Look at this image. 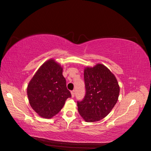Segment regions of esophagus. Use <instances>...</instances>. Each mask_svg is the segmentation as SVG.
<instances>
[{"instance_id": "34e87169", "label": "esophagus", "mask_w": 151, "mask_h": 151, "mask_svg": "<svg viewBox=\"0 0 151 151\" xmlns=\"http://www.w3.org/2000/svg\"><path fill=\"white\" fill-rule=\"evenodd\" d=\"M71 96H72V97H75V91H74V90L71 91Z\"/></svg>"}]
</instances>
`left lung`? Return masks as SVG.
I'll use <instances>...</instances> for the list:
<instances>
[{
    "mask_svg": "<svg viewBox=\"0 0 151 151\" xmlns=\"http://www.w3.org/2000/svg\"><path fill=\"white\" fill-rule=\"evenodd\" d=\"M84 76L86 95L82 101H77L78 110L86 122L99 121L117 103L119 86L114 74L101 63L86 67Z\"/></svg>",
    "mask_w": 151,
    "mask_h": 151,
    "instance_id": "left-lung-1",
    "label": "left lung"
}]
</instances>
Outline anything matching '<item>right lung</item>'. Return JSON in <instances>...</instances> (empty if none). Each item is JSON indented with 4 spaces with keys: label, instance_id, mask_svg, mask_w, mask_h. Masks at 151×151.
Wrapping results in <instances>:
<instances>
[{
    "label": "right lung",
    "instance_id": "add662e5",
    "mask_svg": "<svg viewBox=\"0 0 151 151\" xmlns=\"http://www.w3.org/2000/svg\"><path fill=\"white\" fill-rule=\"evenodd\" d=\"M62 72L59 63L49 60L40 67L28 85L29 103L40 117L52 118L71 97Z\"/></svg>",
    "mask_w": 151,
    "mask_h": 151
}]
</instances>
